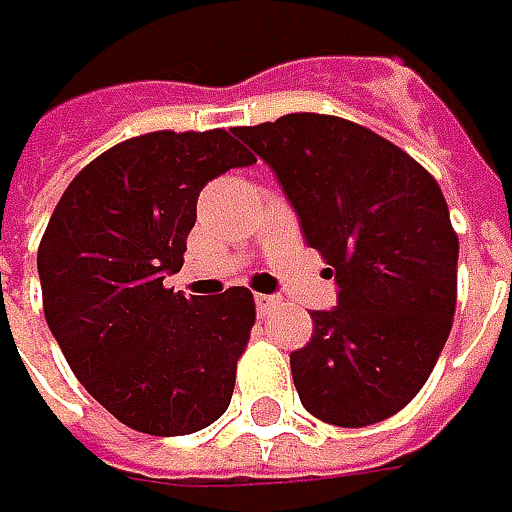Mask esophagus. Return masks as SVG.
<instances>
[{
	"label": "esophagus",
	"instance_id": "1",
	"mask_svg": "<svg viewBox=\"0 0 512 512\" xmlns=\"http://www.w3.org/2000/svg\"><path fill=\"white\" fill-rule=\"evenodd\" d=\"M279 305H282V299H279V296H265V293H259V296H256V307H259V313H262V316L273 313Z\"/></svg>",
	"mask_w": 512,
	"mask_h": 512
}]
</instances>
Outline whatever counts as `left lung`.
Instances as JSON below:
<instances>
[{"label": "left lung", "mask_w": 512, "mask_h": 512, "mask_svg": "<svg viewBox=\"0 0 512 512\" xmlns=\"http://www.w3.org/2000/svg\"><path fill=\"white\" fill-rule=\"evenodd\" d=\"M233 133L276 170L339 305L290 353L307 410L336 427L390 419L430 379L456 313L459 236L439 182L342 116L287 113Z\"/></svg>", "instance_id": "left-lung-1"}]
</instances>
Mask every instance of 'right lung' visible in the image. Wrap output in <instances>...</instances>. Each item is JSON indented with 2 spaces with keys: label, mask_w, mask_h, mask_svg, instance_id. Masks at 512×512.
<instances>
[{
  "label": "right lung",
  "mask_w": 512,
  "mask_h": 512,
  "mask_svg": "<svg viewBox=\"0 0 512 512\" xmlns=\"http://www.w3.org/2000/svg\"><path fill=\"white\" fill-rule=\"evenodd\" d=\"M256 156L227 130H153L76 173L39 242L45 319L90 396L148 436H185L230 404L256 325L247 287L182 296L199 190Z\"/></svg>",
  "instance_id": "1"
}]
</instances>
